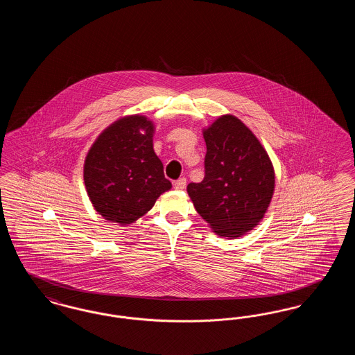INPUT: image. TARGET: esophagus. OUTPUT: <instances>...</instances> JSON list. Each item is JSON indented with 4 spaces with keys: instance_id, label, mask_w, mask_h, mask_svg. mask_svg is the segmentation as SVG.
Wrapping results in <instances>:
<instances>
[{
    "instance_id": "34e87169",
    "label": "esophagus",
    "mask_w": 355,
    "mask_h": 355,
    "mask_svg": "<svg viewBox=\"0 0 355 355\" xmlns=\"http://www.w3.org/2000/svg\"><path fill=\"white\" fill-rule=\"evenodd\" d=\"M186 186V178L185 177H182V178H180V180H177L175 182H174V189H177V190H182V189H185Z\"/></svg>"
}]
</instances>
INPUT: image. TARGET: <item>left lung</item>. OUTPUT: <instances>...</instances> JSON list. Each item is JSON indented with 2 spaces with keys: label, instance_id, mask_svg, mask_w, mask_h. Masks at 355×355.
<instances>
[{
  "label": "left lung",
  "instance_id": "1",
  "mask_svg": "<svg viewBox=\"0 0 355 355\" xmlns=\"http://www.w3.org/2000/svg\"><path fill=\"white\" fill-rule=\"evenodd\" d=\"M205 177L187 185L198 214L220 236H241L263 218L274 191L270 158L234 116L203 132Z\"/></svg>",
  "mask_w": 355,
  "mask_h": 355
}]
</instances>
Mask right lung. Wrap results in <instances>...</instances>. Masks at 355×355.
<instances>
[{
	"label": "right lung",
	"instance_id": "1",
	"mask_svg": "<svg viewBox=\"0 0 355 355\" xmlns=\"http://www.w3.org/2000/svg\"><path fill=\"white\" fill-rule=\"evenodd\" d=\"M153 133L146 117H125L103 130L87 153L86 191L105 220L132 223L171 187L153 149Z\"/></svg>",
	"mask_w": 355,
	"mask_h": 355
}]
</instances>
